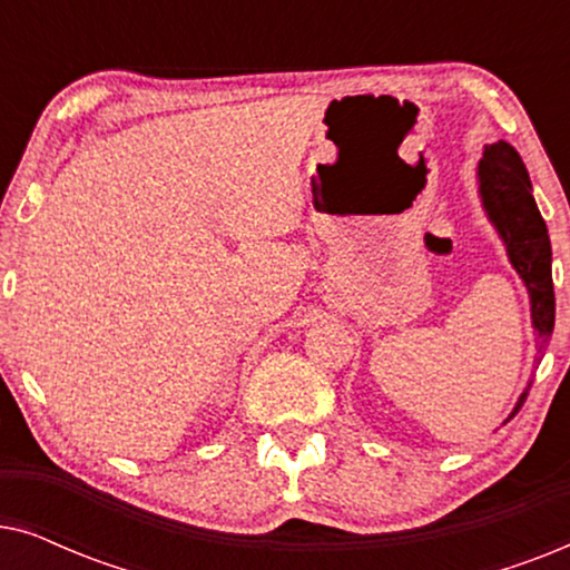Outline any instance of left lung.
I'll use <instances>...</instances> for the list:
<instances>
[{
	"label": "left lung",
	"instance_id": "left-lung-1",
	"mask_svg": "<svg viewBox=\"0 0 570 570\" xmlns=\"http://www.w3.org/2000/svg\"><path fill=\"white\" fill-rule=\"evenodd\" d=\"M478 194L490 225L503 240L511 267L517 269L527 287L537 347L542 350L544 342L552 337V326H556L550 236L540 207L532 197V181H529L524 160L503 139L485 145V150H482V160L478 163ZM527 392L529 389L521 392L503 425L521 410Z\"/></svg>",
	"mask_w": 570,
	"mask_h": 570
}]
</instances>
